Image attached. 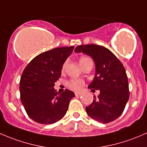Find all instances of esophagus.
Segmentation results:
<instances>
[{"label":"esophagus","mask_w":147,"mask_h":147,"mask_svg":"<svg viewBox=\"0 0 147 147\" xmlns=\"http://www.w3.org/2000/svg\"><path fill=\"white\" fill-rule=\"evenodd\" d=\"M75 96H76V97H79V96L82 95V93H81V92H75Z\"/></svg>","instance_id":"obj_1"}]
</instances>
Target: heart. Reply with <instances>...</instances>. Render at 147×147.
<instances>
[{
	"instance_id": "1",
	"label": "heart",
	"mask_w": 147,
	"mask_h": 147,
	"mask_svg": "<svg viewBox=\"0 0 147 147\" xmlns=\"http://www.w3.org/2000/svg\"><path fill=\"white\" fill-rule=\"evenodd\" d=\"M90 60L89 57H81L80 58V64L81 66L84 65L87 62L90 61ZM65 65H66V63H65L63 67V69H65ZM84 85V82H83L82 80L79 79H72L71 80L69 81L68 82V86L70 89L74 90H80L82 89V87Z\"/></svg>"
}]
</instances>
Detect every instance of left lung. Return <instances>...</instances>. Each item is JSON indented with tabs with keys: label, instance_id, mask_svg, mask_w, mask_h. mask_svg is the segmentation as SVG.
Wrapping results in <instances>:
<instances>
[{
	"label": "left lung",
	"instance_id": "1",
	"mask_svg": "<svg viewBox=\"0 0 147 147\" xmlns=\"http://www.w3.org/2000/svg\"><path fill=\"white\" fill-rule=\"evenodd\" d=\"M75 53L90 56L95 64V75L89 89L100 90L92 103L86 107L89 117L107 124L122 114L129 97V83L124 66L119 59L103 46L94 44L79 45Z\"/></svg>",
	"mask_w": 147,
	"mask_h": 147
}]
</instances>
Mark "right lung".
Segmentation results:
<instances>
[{
    "label": "right lung",
    "instance_id": "add662e5",
    "mask_svg": "<svg viewBox=\"0 0 147 147\" xmlns=\"http://www.w3.org/2000/svg\"><path fill=\"white\" fill-rule=\"evenodd\" d=\"M74 47H57L40 53L25 68L20 81V100L29 117L36 122L50 124L61 119L75 97L69 90L58 94L54 89Z\"/></svg>",
    "mask_w": 147,
    "mask_h": 147
}]
</instances>
